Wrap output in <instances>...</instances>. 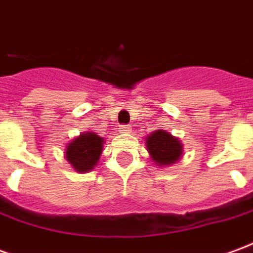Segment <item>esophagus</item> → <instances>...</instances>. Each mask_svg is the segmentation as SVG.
I'll use <instances>...</instances> for the list:
<instances>
[{
    "mask_svg": "<svg viewBox=\"0 0 253 253\" xmlns=\"http://www.w3.org/2000/svg\"><path fill=\"white\" fill-rule=\"evenodd\" d=\"M131 131V128L128 126H126V125H123V126L119 127V132H122V134H127V132Z\"/></svg>",
    "mask_w": 253,
    "mask_h": 253,
    "instance_id": "1",
    "label": "esophagus"
}]
</instances>
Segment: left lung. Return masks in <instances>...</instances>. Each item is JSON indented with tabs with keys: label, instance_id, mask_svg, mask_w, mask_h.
Listing matches in <instances>:
<instances>
[{
	"label": "left lung",
	"instance_id": "obj_1",
	"mask_svg": "<svg viewBox=\"0 0 253 253\" xmlns=\"http://www.w3.org/2000/svg\"><path fill=\"white\" fill-rule=\"evenodd\" d=\"M145 146L154 164L164 168L176 164L183 156V143L167 130H156L145 138Z\"/></svg>",
	"mask_w": 253,
	"mask_h": 253
}]
</instances>
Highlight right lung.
<instances>
[{
    "label": "right lung",
    "mask_w": 253,
    "mask_h": 253,
    "mask_svg": "<svg viewBox=\"0 0 253 253\" xmlns=\"http://www.w3.org/2000/svg\"><path fill=\"white\" fill-rule=\"evenodd\" d=\"M105 139L93 131H85L66 145L65 159L76 172L86 173L94 169L103 153Z\"/></svg>",
    "instance_id": "right-lung-1"
}]
</instances>
